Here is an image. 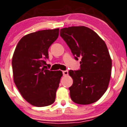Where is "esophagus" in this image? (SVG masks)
<instances>
[{
  "label": "esophagus",
  "mask_w": 127,
  "mask_h": 127,
  "mask_svg": "<svg viewBox=\"0 0 127 127\" xmlns=\"http://www.w3.org/2000/svg\"><path fill=\"white\" fill-rule=\"evenodd\" d=\"M62 73H63V75L64 76H67V75L68 74V71H63Z\"/></svg>",
  "instance_id": "esophagus-1"
}]
</instances>
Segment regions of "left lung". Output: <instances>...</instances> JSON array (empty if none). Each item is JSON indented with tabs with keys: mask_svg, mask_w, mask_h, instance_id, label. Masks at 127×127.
I'll return each mask as SVG.
<instances>
[{
	"mask_svg": "<svg viewBox=\"0 0 127 127\" xmlns=\"http://www.w3.org/2000/svg\"><path fill=\"white\" fill-rule=\"evenodd\" d=\"M60 35L75 59H81L79 70L68 72L73 80L69 88L71 99L81 105L97 101L107 91L111 77L112 62L106 43L84 26L64 28Z\"/></svg>",
	"mask_w": 127,
	"mask_h": 127,
	"instance_id": "8db88e82",
	"label": "left lung"
}]
</instances>
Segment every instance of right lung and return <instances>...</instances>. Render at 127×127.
I'll use <instances>...</instances> for the list:
<instances>
[{
    "mask_svg": "<svg viewBox=\"0 0 127 127\" xmlns=\"http://www.w3.org/2000/svg\"><path fill=\"white\" fill-rule=\"evenodd\" d=\"M59 29L38 31L25 35L16 46L12 59L13 79L22 96L37 107L55 101L62 76L61 71H50L48 50L58 39Z\"/></svg>",
    "mask_w": 127,
    "mask_h": 127,
    "instance_id": "1",
    "label": "right lung"
}]
</instances>
